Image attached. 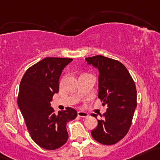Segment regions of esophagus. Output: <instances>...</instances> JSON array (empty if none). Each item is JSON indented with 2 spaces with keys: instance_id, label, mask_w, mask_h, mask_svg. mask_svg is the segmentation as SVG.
I'll list each match as a JSON object with an SVG mask.
<instances>
[{
  "instance_id": "obj_1",
  "label": "esophagus",
  "mask_w": 160,
  "mask_h": 160,
  "mask_svg": "<svg viewBox=\"0 0 160 160\" xmlns=\"http://www.w3.org/2000/svg\"><path fill=\"white\" fill-rule=\"evenodd\" d=\"M77 115L80 118H87L89 116L88 113H87L85 112H77Z\"/></svg>"
}]
</instances>
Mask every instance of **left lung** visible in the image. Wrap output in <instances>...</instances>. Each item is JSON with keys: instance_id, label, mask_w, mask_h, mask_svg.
<instances>
[{"instance_id": "1", "label": "left lung", "mask_w": 160, "mask_h": 160, "mask_svg": "<svg viewBox=\"0 0 160 160\" xmlns=\"http://www.w3.org/2000/svg\"><path fill=\"white\" fill-rule=\"evenodd\" d=\"M86 60L99 70L98 97L102 106H108L91 134L102 144H115L125 137L132 124L138 104L134 81L120 61L102 55L89 57ZM91 115L97 116L96 114Z\"/></svg>"}]
</instances>
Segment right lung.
I'll list each match as a JSON object with an SVG mask.
<instances>
[{
	"mask_svg": "<svg viewBox=\"0 0 160 160\" xmlns=\"http://www.w3.org/2000/svg\"><path fill=\"white\" fill-rule=\"evenodd\" d=\"M72 61L64 58H45L31 66L21 80L18 106L32 139L45 150L58 149L68 141L66 124L77 115L76 110L71 107L57 115L50 103L59 90L63 69Z\"/></svg>",
	"mask_w": 160,
	"mask_h": 160,
	"instance_id": "obj_1",
	"label": "right lung"
}]
</instances>
